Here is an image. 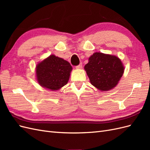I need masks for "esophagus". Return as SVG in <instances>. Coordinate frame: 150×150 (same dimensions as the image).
Listing matches in <instances>:
<instances>
[{
    "instance_id": "34e87169",
    "label": "esophagus",
    "mask_w": 150,
    "mask_h": 150,
    "mask_svg": "<svg viewBox=\"0 0 150 150\" xmlns=\"http://www.w3.org/2000/svg\"><path fill=\"white\" fill-rule=\"evenodd\" d=\"M76 67V69H81V68L83 67L82 63H80V64L78 66H77Z\"/></svg>"
}]
</instances>
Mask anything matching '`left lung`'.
<instances>
[{"mask_svg": "<svg viewBox=\"0 0 150 150\" xmlns=\"http://www.w3.org/2000/svg\"><path fill=\"white\" fill-rule=\"evenodd\" d=\"M91 84L101 91L114 88L124 73L125 68L116 56L95 52L84 66Z\"/></svg>", "mask_w": 150, "mask_h": 150, "instance_id": "left-lung-1", "label": "left lung"}]
</instances>
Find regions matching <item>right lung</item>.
<instances>
[{"label": "right lung", "instance_id": "obj_1", "mask_svg": "<svg viewBox=\"0 0 150 150\" xmlns=\"http://www.w3.org/2000/svg\"><path fill=\"white\" fill-rule=\"evenodd\" d=\"M72 69L69 62L52 54L36 66V79L42 87L56 91L67 83Z\"/></svg>", "mask_w": 150, "mask_h": 150}]
</instances>
